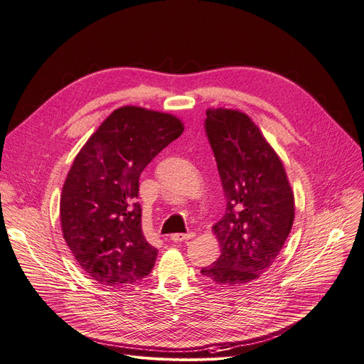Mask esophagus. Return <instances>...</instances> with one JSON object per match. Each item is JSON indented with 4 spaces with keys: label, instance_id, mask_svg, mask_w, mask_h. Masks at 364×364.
Wrapping results in <instances>:
<instances>
[{
    "label": "esophagus",
    "instance_id": "34e87169",
    "mask_svg": "<svg viewBox=\"0 0 364 364\" xmlns=\"http://www.w3.org/2000/svg\"><path fill=\"white\" fill-rule=\"evenodd\" d=\"M194 237H196L194 232H189V233H173L172 237H170V240H172L173 242H185V241L192 240Z\"/></svg>",
    "mask_w": 364,
    "mask_h": 364
}]
</instances>
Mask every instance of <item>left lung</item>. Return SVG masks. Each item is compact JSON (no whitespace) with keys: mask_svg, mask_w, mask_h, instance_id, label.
<instances>
[{"mask_svg":"<svg viewBox=\"0 0 364 364\" xmlns=\"http://www.w3.org/2000/svg\"><path fill=\"white\" fill-rule=\"evenodd\" d=\"M205 132L226 198L213 226L220 257L201 269L211 284L241 287L267 272L295 218V201L282 160L244 112L208 109Z\"/></svg>","mask_w":364,"mask_h":364,"instance_id":"8db88e82","label":"left lung"}]
</instances>
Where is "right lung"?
I'll return each instance as SVG.
<instances>
[{
    "instance_id": "1",
    "label": "right lung",
    "mask_w": 364,
    "mask_h": 364,
    "mask_svg": "<svg viewBox=\"0 0 364 364\" xmlns=\"http://www.w3.org/2000/svg\"><path fill=\"white\" fill-rule=\"evenodd\" d=\"M183 129L173 114L123 105L75 157L60 197L63 238L98 284L132 285L154 267L159 251L144 237L138 181Z\"/></svg>"
}]
</instances>
